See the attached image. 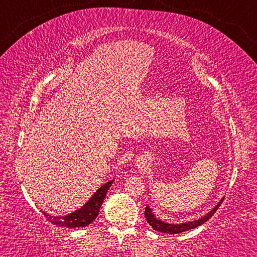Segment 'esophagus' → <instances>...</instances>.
<instances>
[{
    "label": "esophagus",
    "mask_w": 257,
    "mask_h": 257,
    "mask_svg": "<svg viewBox=\"0 0 257 257\" xmlns=\"http://www.w3.org/2000/svg\"><path fill=\"white\" fill-rule=\"evenodd\" d=\"M145 167H146V161L143 159H139L137 161V168L139 170H145Z\"/></svg>",
    "instance_id": "1"
}]
</instances>
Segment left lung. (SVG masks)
<instances>
[{
  "mask_svg": "<svg viewBox=\"0 0 257 257\" xmlns=\"http://www.w3.org/2000/svg\"><path fill=\"white\" fill-rule=\"evenodd\" d=\"M222 202L223 199H221V202L217 204V205L213 208L211 212H208L205 216L201 217L199 220L193 221V222H187V223H181V224H170V223L163 222V221H160L156 219L149 206L145 208V219L151 227L154 230H156V231H161L165 233H180V232L187 231V230L197 228L198 225L205 223L208 219H211V216L216 212V210L219 208L221 204H222Z\"/></svg>",
  "mask_w": 257,
  "mask_h": 257,
  "instance_id": "1",
  "label": "left lung"
}]
</instances>
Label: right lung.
<instances>
[{
	"mask_svg": "<svg viewBox=\"0 0 257 257\" xmlns=\"http://www.w3.org/2000/svg\"><path fill=\"white\" fill-rule=\"evenodd\" d=\"M112 180L106 182L103 185L96 193L93 195V197L87 202L80 210L71 213V214L66 216H53L51 214H46L43 212V214L50 221L51 223L59 227H66V228H79V227H86L93 222L98 215L99 208H101L102 203L105 198V195L107 193L108 188L112 185Z\"/></svg>",
	"mask_w": 257,
	"mask_h": 257,
	"instance_id": "1",
	"label": "right lung"
}]
</instances>
